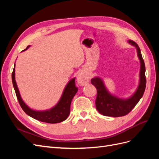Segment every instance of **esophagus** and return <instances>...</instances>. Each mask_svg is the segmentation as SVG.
<instances>
[{"instance_id": "obj_1", "label": "esophagus", "mask_w": 159, "mask_h": 159, "mask_svg": "<svg viewBox=\"0 0 159 159\" xmlns=\"http://www.w3.org/2000/svg\"><path fill=\"white\" fill-rule=\"evenodd\" d=\"M77 82L80 85L84 86L89 83L88 77L82 73V72H80V73L78 74V76H77Z\"/></svg>"}]
</instances>
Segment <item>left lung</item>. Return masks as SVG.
I'll return each mask as SVG.
<instances>
[{"mask_svg": "<svg viewBox=\"0 0 159 159\" xmlns=\"http://www.w3.org/2000/svg\"><path fill=\"white\" fill-rule=\"evenodd\" d=\"M130 44L136 48L137 55L140 60V80L134 93L127 99H121L111 94L105 88L102 80L95 77L91 80V82L97 89V98L95 99L96 109L105 116L121 117L128 114L141 99L146 88L145 66L141 53V50L136 42L129 40Z\"/></svg>", "mask_w": 159, "mask_h": 159, "instance_id": "8db88e82", "label": "left lung"}]
</instances>
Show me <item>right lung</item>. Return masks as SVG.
<instances>
[{
    "instance_id": "1",
    "label": "right lung",
    "mask_w": 159,
    "mask_h": 159,
    "mask_svg": "<svg viewBox=\"0 0 159 159\" xmlns=\"http://www.w3.org/2000/svg\"><path fill=\"white\" fill-rule=\"evenodd\" d=\"M29 47L30 46H28L25 50H27ZM75 78L71 79L66 85L59 102L54 107L48 110L40 111L32 110L29 107H28L22 99L15 81V64H14V68L12 74L14 88L15 90L18 102L24 111L34 119L48 123H60L65 121L68 117L70 113L71 100L78 91V88L75 85Z\"/></svg>"
}]
</instances>
